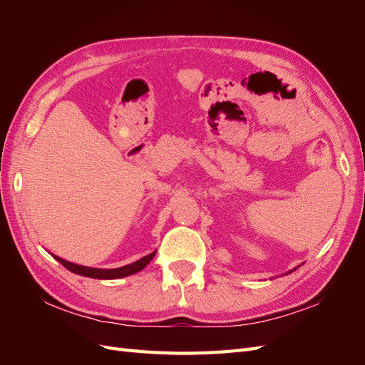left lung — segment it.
Here are the masks:
<instances>
[{
  "label": "left lung",
  "instance_id": "8db88e82",
  "mask_svg": "<svg viewBox=\"0 0 365 365\" xmlns=\"http://www.w3.org/2000/svg\"><path fill=\"white\" fill-rule=\"evenodd\" d=\"M289 272H292V271H289Z\"/></svg>",
  "mask_w": 365,
  "mask_h": 365
}]
</instances>
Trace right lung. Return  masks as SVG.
Returning a JSON list of instances; mask_svg holds the SVG:
<instances>
[{"label":"right lung","instance_id":"1","mask_svg":"<svg viewBox=\"0 0 365 365\" xmlns=\"http://www.w3.org/2000/svg\"><path fill=\"white\" fill-rule=\"evenodd\" d=\"M157 251H153L150 254H148V256L141 257L140 260L130 263V264H126V267H121V268H115V269H102V268H88V267H82V264H76V263H71V262H67L63 260L58 256H54V254H51V256L56 259L59 263H62L65 268H67L68 271L74 272V274H79V275H83V277H91V279H98V280H113V279H121V277H128V275H132L135 274L138 271H141L143 268L146 267V264L153 259V256H155Z\"/></svg>","mask_w":365,"mask_h":365}]
</instances>
